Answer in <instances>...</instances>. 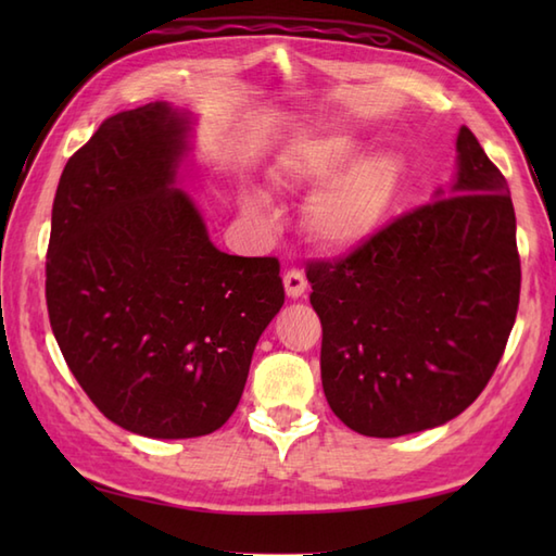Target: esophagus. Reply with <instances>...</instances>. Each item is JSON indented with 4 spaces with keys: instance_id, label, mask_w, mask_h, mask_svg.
<instances>
[{
    "instance_id": "obj_1",
    "label": "esophagus",
    "mask_w": 556,
    "mask_h": 556,
    "mask_svg": "<svg viewBox=\"0 0 556 556\" xmlns=\"http://www.w3.org/2000/svg\"><path fill=\"white\" fill-rule=\"evenodd\" d=\"M285 289H287V296L301 299L305 289H308V279H305L301 269H289L285 275Z\"/></svg>"
}]
</instances>
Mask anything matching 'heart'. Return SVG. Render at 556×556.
<instances>
[{"instance_id":"heart-1","label":"heart","mask_w":556,"mask_h":556,"mask_svg":"<svg viewBox=\"0 0 556 556\" xmlns=\"http://www.w3.org/2000/svg\"><path fill=\"white\" fill-rule=\"evenodd\" d=\"M356 152L358 143L353 136L327 134L305 140L281 160V184L315 186L333 176L305 207V227L325 248H351L368 239L396 193L401 160L392 152H372L352 163ZM248 207L263 212L265 205L263 200H251Z\"/></svg>"}]
</instances>
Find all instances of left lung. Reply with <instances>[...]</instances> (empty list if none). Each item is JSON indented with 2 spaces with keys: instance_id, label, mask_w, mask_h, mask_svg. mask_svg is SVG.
Here are the masks:
<instances>
[{
  "instance_id": "8db88e82",
  "label": "left lung",
  "mask_w": 556,
  "mask_h": 556,
  "mask_svg": "<svg viewBox=\"0 0 556 556\" xmlns=\"http://www.w3.org/2000/svg\"><path fill=\"white\" fill-rule=\"evenodd\" d=\"M456 150V181L440 200L305 267L327 404L361 434L401 437L456 418L509 341L521 293L509 186L470 128L460 126Z\"/></svg>"
}]
</instances>
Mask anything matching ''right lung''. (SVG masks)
<instances>
[{"label":"right lung","mask_w":556,"mask_h":556,"mask_svg":"<svg viewBox=\"0 0 556 556\" xmlns=\"http://www.w3.org/2000/svg\"><path fill=\"white\" fill-rule=\"evenodd\" d=\"M186 134L164 102L104 119L59 179L45 265L68 370L104 418L155 440L229 420L285 305L279 260L217 251L176 188Z\"/></svg>","instance_id":"1"}]
</instances>
